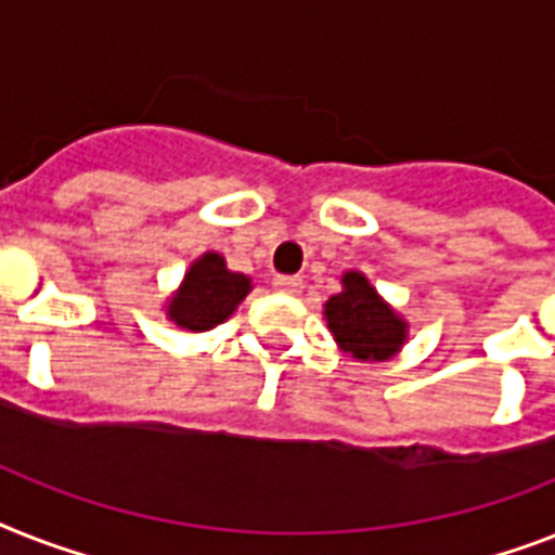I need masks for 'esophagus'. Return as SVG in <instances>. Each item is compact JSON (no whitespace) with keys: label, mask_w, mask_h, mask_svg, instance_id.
<instances>
[{"label":"esophagus","mask_w":555,"mask_h":555,"mask_svg":"<svg viewBox=\"0 0 555 555\" xmlns=\"http://www.w3.org/2000/svg\"><path fill=\"white\" fill-rule=\"evenodd\" d=\"M273 285H276V291H282V293H301V279L299 276H276L273 279Z\"/></svg>","instance_id":"esophagus-1"}]
</instances>
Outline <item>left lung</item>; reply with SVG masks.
Returning <instances> with one entry per match:
<instances>
[{
    "label": "left lung",
    "mask_w": 555,
    "mask_h": 555,
    "mask_svg": "<svg viewBox=\"0 0 555 555\" xmlns=\"http://www.w3.org/2000/svg\"><path fill=\"white\" fill-rule=\"evenodd\" d=\"M345 291L324 305V319L333 339L356 359H387L404 341V322L376 296L362 273H345Z\"/></svg>",
    "instance_id": "1"
}]
</instances>
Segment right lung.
Segmentation results:
<instances>
[{
    "instance_id": "right-lung-1",
    "label": "right lung",
    "mask_w": 555,
    "mask_h": 555,
    "mask_svg": "<svg viewBox=\"0 0 555 555\" xmlns=\"http://www.w3.org/2000/svg\"><path fill=\"white\" fill-rule=\"evenodd\" d=\"M247 291H250V279L224 268L219 254H205L184 273V285L170 301L168 317L179 327L193 333L210 331L231 317Z\"/></svg>"
}]
</instances>
